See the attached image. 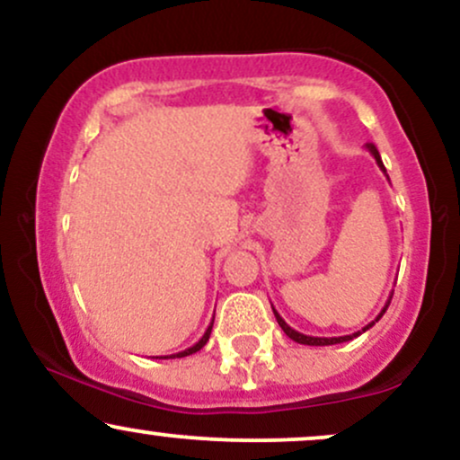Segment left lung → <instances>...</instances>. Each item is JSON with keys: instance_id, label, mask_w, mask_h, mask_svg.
<instances>
[{"instance_id": "8db88e82", "label": "left lung", "mask_w": 460, "mask_h": 460, "mask_svg": "<svg viewBox=\"0 0 460 460\" xmlns=\"http://www.w3.org/2000/svg\"><path fill=\"white\" fill-rule=\"evenodd\" d=\"M366 149H367L369 153H372V155H374V160H376V164H378V168H381V171L385 172V175H387V171H385V166H383V160H381V155H378V149H376V146H374V145H366ZM387 179H389V177H387ZM389 303H392V298H389L387 303H385V307H383L381 314L376 315V320H372V322H369V324H367V326H363L361 331L352 332V335H344V337H311V335H303V332L294 331L292 326H289L288 322H285V320L281 318V315L277 314V309L272 307V311H274V318H277V322H279V326H281L283 332H285V335L289 337V340L298 341V344H305V346H332V344H341V341H350V340H355V337L361 335V332H366L367 329H372V326L376 324V322L383 318V314H385V311H387Z\"/></svg>"}]
</instances>
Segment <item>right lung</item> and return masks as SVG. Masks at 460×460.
Returning <instances> with one entry per match:
<instances>
[{
  "mask_svg": "<svg viewBox=\"0 0 460 460\" xmlns=\"http://www.w3.org/2000/svg\"><path fill=\"white\" fill-rule=\"evenodd\" d=\"M212 326H214V320L209 322V326H208V331L203 332V337H200V340L197 341V344L194 346H190V348H186V350H181V352H177V355H168V357H160V358H181V357H188V355H194V352H199L200 348H203L205 344H208V340H209V335H212Z\"/></svg>",
  "mask_w": 460,
  "mask_h": 460,
  "instance_id": "add662e5",
  "label": "right lung"
}]
</instances>
